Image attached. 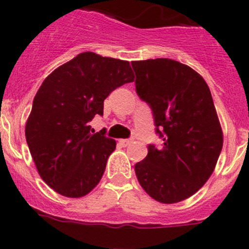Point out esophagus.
Returning <instances> with one entry per match:
<instances>
[{"label": "esophagus", "mask_w": 249, "mask_h": 249, "mask_svg": "<svg viewBox=\"0 0 249 249\" xmlns=\"http://www.w3.org/2000/svg\"><path fill=\"white\" fill-rule=\"evenodd\" d=\"M132 143V140H120V144L123 147H127Z\"/></svg>", "instance_id": "obj_1"}]
</instances>
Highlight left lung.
<instances>
[{
    "instance_id": "left-lung-1",
    "label": "left lung",
    "mask_w": 249,
    "mask_h": 249,
    "mask_svg": "<svg viewBox=\"0 0 249 249\" xmlns=\"http://www.w3.org/2000/svg\"><path fill=\"white\" fill-rule=\"evenodd\" d=\"M136 92L151 108L160 147L135 166L137 179L156 201L177 203L208 181L223 135L206 81L175 59L133 61Z\"/></svg>"
}]
</instances>
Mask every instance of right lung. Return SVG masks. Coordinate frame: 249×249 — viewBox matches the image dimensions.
Segmentation results:
<instances>
[{"label":"right lung","instance_id":"right-lung-1","mask_svg":"<svg viewBox=\"0 0 249 249\" xmlns=\"http://www.w3.org/2000/svg\"><path fill=\"white\" fill-rule=\"evenodd\" d=\"M135 76L127 61L83 52L43 81L26 123V141L43 181L65 197H83L102 178L116 141L91 133L112 91Z\"/></svg>","mask_w":249,"mask_h":249}]
</instances>
